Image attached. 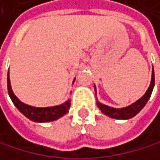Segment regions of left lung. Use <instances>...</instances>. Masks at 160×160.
<instances>
[{"mask_svg": "<svg viewBox=\"0 0 160 160\" xmlns=\"http://www.w3.org/2000/svg\"><path fill=\"white\" fill-rule=\"evenodd\" d=\"M154 86V72H153V67H152V79H151V83L148 88V90L146 91V93L142 96L140 99H138L136 102L133 104L129 105L127 107L124 108H112L107 105H104L97 101V106L101 110V112L112 118H116V119H129L135 117L138 112H139L147 104V102L149 101L152 89ZM94 89H95V94H96V86L94 85Z\"/></svg>", "mask_w": 160, "mask_h": 160, "instance_id": "left-lung-1", "label": "left lung"}]
</instances>
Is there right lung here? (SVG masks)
<instances>
[{"instance_id":"right-lung-1","label":"right lung","mask_w":160,"mask_h":160,"mask_svg":"<svg viewBox=\"0 0 160 160\" xmlns=\"http://www.w3.org/2000/svg\"><path fill=\"white\" fill-rule=\"evenodd\" d=\"M75 79L73 81V83L75 82ZM8 91L11 101L13 102L14 106L18 109V111L22 115H24L27 118L34 121V122H49V121L56 120L64 115H66L69 112L71 106L70 99H68L65 103H63L61 105H57V106H53V107H44V108L30 106V105H27L23 102H21L11 89L9 71L8 72Z\"/></svg>"}]
</instances>
